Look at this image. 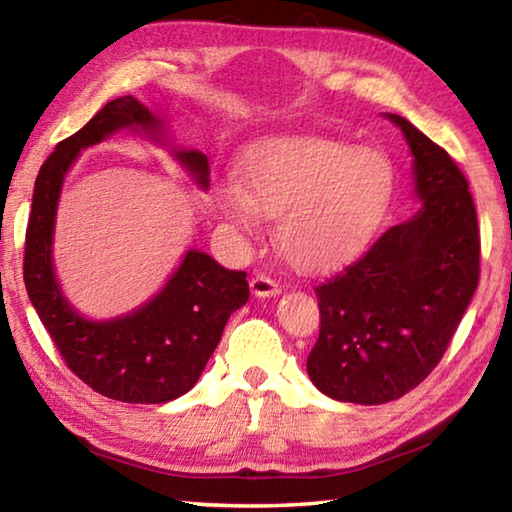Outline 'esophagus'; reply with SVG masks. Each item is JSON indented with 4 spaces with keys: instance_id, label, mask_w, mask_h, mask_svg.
<instances>
[{
    "instance_id": "1",
    "label": "esophagus",
    "mask_w": 512,
    "mask_h": 512,
    "mask_svg": "<svg viewBox=\"0 0 512 512\" xmlns=\"http://www.w3.org/2000/svg\"><path fill=\"white\" fill-rule=\"evenodd\" d=\"M250 291L255 293L257 298H273V296H280V282H275L273 277L268 275H255L253 280H250Z\"/></svg>"
}]
</instances>
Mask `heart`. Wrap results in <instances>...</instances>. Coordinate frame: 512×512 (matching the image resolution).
Returning a JSON list of instances; mask_svg holds the SVG:
<instances>
[{
  "mask_svg": "<svg viewBox=\"0 0 512 512\" xmlns=\"http://www.w3.org/2000/svg\"><path fill=\"white\" fill-rule=\"evenodd\" d=\"M244 187L216 189L221 212L257 232L277 221V248L300 271H332L363 253L393 203L397 171L386 153L293 137L259 144L241 162Z\"/></svg>",
  "mask_w": 512,
  "mask_h": 512,
  "instance_id": "1",
  "label": "heart"
}]
</instances>
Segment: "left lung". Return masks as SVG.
I'll return each instance as SVG.
<instances>
[{
  "label": "left lung",
  "instance_id": "left-lung-1",
  "mask_svg": "<svg viewBox=\"0 0 512 512\" xmlns=\"http://www.w3.org/2000/svg\"><path fill=\"white\" fill-rule=\"evenodd\" d=\"M420 207L357 262L316 287L318 341L307 372L339 402L400 400L431 375L479 284V223L470 185L443 146L400 115Z\"/></svg>",
  "mask_w": 512,
  "mask_h": 512
}]
</instances>
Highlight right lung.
<instances>
[{
    "label": "right lung",
    "mask_w": 512,
    "mask_h": 512,
    "mask_svg": "<svg viewBox=\"0 0 512 512\" xmlns=\"http://www.w3.org/2000/svg\"><path fill=\"white\" fill-rule=\"evenodd\" d=\"M124 126H140L158 140L160 119L137 99L119 97L58 142L40 167L24 241V284L60 357L92 391L128 404H162L196 384L250 289L244 271H228L210 255L189 250L167 287L135 314L94 323L67 305L51 266L60 187L81 149ZM176 158L207 187L210 167L203 153L178 151Z\"/></svg>",
    "instance_id": "add662e5"
}]
</instances>
